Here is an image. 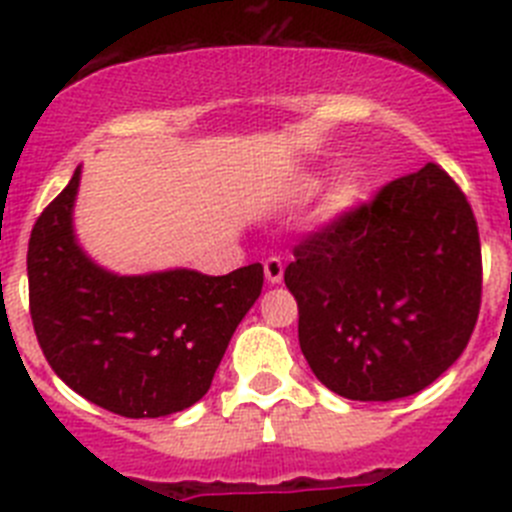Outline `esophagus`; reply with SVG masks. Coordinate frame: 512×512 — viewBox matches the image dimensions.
<instances>
[{"mask_svg": "<svg viewBox=\"0 0 512 512\" xmlns=\"http://www.w3.org/2000/svg\"><path fill=\"white\" fill-rule=\"evenodd\" d=\"M264 274L271 284L282 282V277H284L282 259H279V256H269V259L264 261Z\"/></svg>", "mask_w": 512, "mask_h": 512, "instance_id": "obj_1", "label": "esophagus"}]
</instances>
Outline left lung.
<instances>
[{
  "mask_svg": "<svg viewBox=\"0 0 512 512\" xmlns=\"http://www.w3.org/2000/svg\"><path fill=\"white\" fill-rule=\"evenodd\" d=\"M284 284L302 354L328 390L361 402L415 395L477 325V220L459 184L425 164L307 233Z\"/></svg>",
  "mask_w": 512,
  "mask_h": 512,
  "instance_id": "8db88e82",
  "label": "left lung"
}]
</instances>
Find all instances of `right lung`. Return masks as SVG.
I'll return each mask as SVG.
<instances>
[{
    "mask_svg": "<svg viewBox=\"0 0 512 512\" xmlns=\"http://www.w3.org/2000/svg\"><path fill=\"white\" fill-rule=\"evenodd\" d=\"M79 169L40 212L27 246L30 318L71 390L122 418L179 413L210 390L230 336L264 287V266L225 277L174 269L117 277L81 253L71 228Z\"/></svg>",
    "mask_w": 512,
    "mask_h": 512,
    "instance_id": "obj_1",
    "label": "right lung"
}]
</instances>
